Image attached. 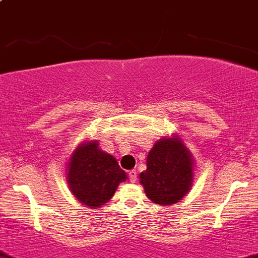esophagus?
<instances>
[{"instance_id":"esophagus-1","label":"esophagus","mask_w":258,"mask_h":258,"mask_svg":"<svg viewBox=\"0 0 258 258\" xmlns=\"http://www.w3.org/2000/svg\"><path fill=\"white\" fill-rule=\"evenodd\" d=\"M137 176H138V171L137 170H130L129 171V179L132 182L137 181Z\"/></svg>"}]
</instances>
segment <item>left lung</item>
<instances>
[{
	"label": "left lung",
	"instance_id": "8db88e82",
	"mask_svg": "<svg viewBox=\"0 0 258 258\" xmlns=\"http://www.w3.org/2000/svg\"><path fill=\"white\" fill-rule=\"evenodd\" d=\"M195 160L177 134L161 138L147 158V170L140 184L149 200L156 205H174L187 195L194 182Z\"/></svg>",
	"mask_w": 258,
	"mask_h": 258
}]
</instances>
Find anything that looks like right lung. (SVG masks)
<instances>
[{"instance_id": "right-lung-1", "label": "right lung", "mask_w": 258, "mask_h": 258, "mask_svg": "<svg viewBox=\"0 0 258 258\" xmlns=\"http://www.w3.org/2000/svg\"><path fill=\"white\" fill-rule=\"evenodd\" d=\"M126 179L116 159L103 151L97 140L82 142L68 160V187L82 205L90 209L105 205Z\"/></svg>"}]
</instances>
